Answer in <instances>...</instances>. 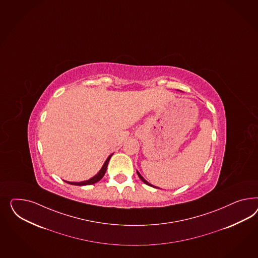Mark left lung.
I'll use <instances>...</instances> for the list:
<instances>
[{
  "mask_svg": "<svg viewBox=\"0 0 258 258\" xmlns=\"http://www.w3.org/2000/svg\"><path fill=\"white\" fill-rule=\"evenodd\" d=\"M137 172H138V175H139V177H140V180H141L143 183H145V184H148V185H151V186H153V187H156V186H155V185H153V184H150V183L147 182V181H146V180H145L143 177L141 176V175H140V172H139L138 170H137Z\"/></svg>",
  "mask_w": 258,
  "mask_h": 258,
  "instance_id": "left-lung-1",
  "label": "left lung"
}]
</instances>
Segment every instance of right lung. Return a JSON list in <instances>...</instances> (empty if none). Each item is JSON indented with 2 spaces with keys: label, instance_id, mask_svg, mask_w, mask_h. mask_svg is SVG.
<instances>
[{
  "label": "right lung",
  "instance_id": "obj_1",
  "mask_svg": "<svg viewBox=\"0 0 258 258\" xmlns=\"http://www.w3.org/2000/svg\"><path fill=\"white\" fill-rule=\"evenodd\" d=\"M112 155H113V154H112ZM112 155H109V156L107 157V159L105 160V162L103 164L102 169H100V171L96 174L95 176L90 178V179L87 180V181H83V182H68V181H65V182L68 183V184H74V185H88V184H95L97 182H99V181L103 178L104 173H105V171H106L107 165H108V162H109V160H110Z\"/></svg>",
  "mask_w": 258,
  "mask_h": 258
}]
</instances>
